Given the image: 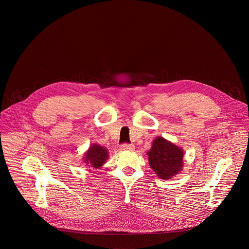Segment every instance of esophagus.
Returning a JSON list of instances; mask_svg holds the SVG:
<instances>
[{
    "instance_id": "34e87169",
    "label": "esophagus",
    "mask_w": 249,
    "mask_h": 249,
    "mask_svg": "<svg viewBox=\"0 0 249 249\" xmlns=\"http://www.w3.org/2000/svg\"><path fill=\"white\" fill-rule=\"evenodd\" d=\"M134 149H135L134 146L131 145V144H123L121 146V150L122 151H133Z\"/></svg>"
}]
</instances>
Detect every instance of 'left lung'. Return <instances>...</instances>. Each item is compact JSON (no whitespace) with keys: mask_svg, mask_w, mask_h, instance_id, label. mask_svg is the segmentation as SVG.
Here are the masks:
<instances>
[{"mask_svg":"<svg viewBox=\"0 0 249 249\" xmlns=\"http://www.w3.org/2000/svg\"><path fill=\"white\" fill-rule=\"evenodd\" d=\"M151 168L160 179H171L181 172L184 151L163 137H157L147 153Z\"/></svg>","mask_w":249,"mask_h":249,"instance_id":"1","label":"left lung"}]
</instances>
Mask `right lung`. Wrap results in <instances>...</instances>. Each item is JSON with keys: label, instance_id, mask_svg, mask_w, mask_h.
<instances>
[{"label": "right lung", "instance_id": "add662e5", "mask_svg": "<svg viewBox=\"0 0 249 249\" xmlns=\"http://www.w3.org/2000/svg\"><path fill=\"white\" fill-rule=\"evenodd\" d=\"M108 157L109 153L107 149L93 143L85 153L83 158V163L93 169H98L108 160Z\"/></svg>", "mask_w": 249, "mask_h": 249}]
</instances>
